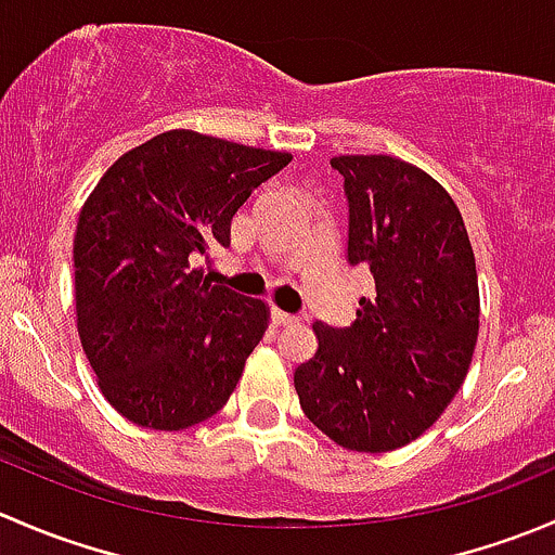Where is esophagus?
Masks as SVG:
<instances>
[{
  "mask_svg": "<svg viewBox=\"0 0 555 555\" xmlns=\"http://www.w3.org/2000/svg\"><path fill=\"white\" fill-rule=\"evenodd\" d=\"M271 319H273V324H276V327H287V324H295V322H298V317H295V313L279 311V309H273V311H271Z\"/></svg>",
  "mask_w": 555,
  "mask_h": 555,
  "instance_id": "1",
  "label": "esophagus"
}]
</instances>
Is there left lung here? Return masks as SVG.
Listing matches in <instances>:
<instances>
[{
	"label": "left lung",
	"instance_id": "1",
	"mask_svg": "<svg viewBox=\"0 0 555 555\" xmlns=\"http://www.w3.org/2000/svg\"><path fill=\"white\" fill-rule=\"evenodd\" d=\"M346 260L371 273L351 327L313 322L295 371L306 418L349 451L384 453L427 433L464 384L478 340L467 228L429 173L389 155H340Z\"/></svg>",
	"mask_w": 555,
	"mask_h": 555
}]
</instances>
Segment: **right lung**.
Masks as SVG:
<instances>
[{
	"label": "right lung",
	"mask_w": 555,
	"mask_h": 555,
	"mask_svg": "<svg viewBox=\"0 0 555 555\" xmlns=\"http://www.w3.org/2000/svg\"><path fill=\"white\" fill-rule=\"evenodd\" d=\"M287 153L166 131L112 164L75 233L82 349L128 422L188 429L215 416L268 327L262 300L195 268Z\"/></svg>",
	"instance_id": "1"
}]
</instances>
